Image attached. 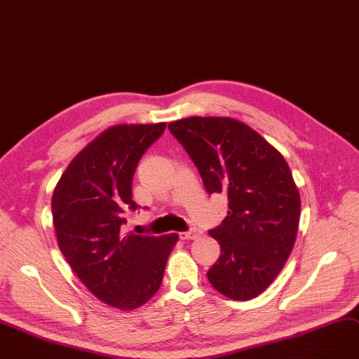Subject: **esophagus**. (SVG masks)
Instances as JSON below:
<instances>
[{
    "label": "esophagus",
    "instance_id": "34e87169",
    "mask_svg": "<svg viewBox=\"0 0 359 359\" xmlns=\"http://www.w3.org/2000/svg\"><path fill=\"white\" fill-rule=\"evenodd\" d=\"M199 235H201V231H198V229H190V231H184V232L179 233L180 240H195V238H198Z\"/></svg>",
    "mask_w": 359,
    "mask_h": 359
}]
</instances>
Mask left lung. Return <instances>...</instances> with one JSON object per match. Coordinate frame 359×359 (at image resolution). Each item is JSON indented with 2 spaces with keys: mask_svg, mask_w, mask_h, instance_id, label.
<instances>
[{
  "mask_svg": "<svg viewBox=\"0 0 359 359\" xmlns=\"http://www.w3.org/2000/svg\"><path fill=\"white\" fill-rule=\"evenodd\" d=\"M169 130L192 158L209 195H228V215L209 231L221 257L208 278L219 293L250 300L287 261L297 235L300 195L284 157L257 131L224 116H190Z\"/></svg>",
  "mask_w": 359,
  "mask_h": 359,
  "instance_id": "8db88e82",
  "label": "left lung"
}]
</instances>
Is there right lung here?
Returning <instances> with one entry per match:
<instances>
[{"mask_svg":"<svg viewBox=\"0 0 359 359\" xmlns=\"http://www.w3.org/2000/svg\"><path fill=\"white\" fill-rule=\"evenodd\" d=\"M165 124L115 126L95 138L62 175L52 215L62 254L88 290L119 310H133L160 289L177 233H123L140 158Z\"/></svg>","mask_w":359,"mask_h":359,"instance_id":"right-lung-1","label":"right lung"}]
</instances>
